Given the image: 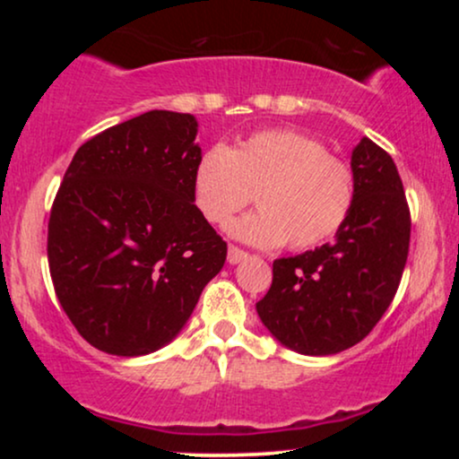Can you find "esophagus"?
Instances as JSON below:
<instances>
[{
	"mask_svg": "<svg viewBox=\"0 0 459 459\" xmlns=\"http://www.w3.org/2000/svg\"><path fill=\"white\" fill-rule=\"evenodd\" d=\"M247 256H250V255H247L246 250H241V247H237V246H229V256H226V259H229L230 265H237V263L246 261Z\"/></svg>",
	"mask_w": 459,
	"mask_h": 459,
	"instance_id": "esophagus-1",
	"label": "esophagus"
}]
</instances>
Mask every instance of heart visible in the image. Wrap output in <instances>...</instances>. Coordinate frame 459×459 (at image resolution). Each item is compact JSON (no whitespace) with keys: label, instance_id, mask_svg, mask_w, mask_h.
I'll return each instance as SVG.
<instances>
[{"label":"heart","instance_id":"obj_1","mask_svg":"<svg viewBox=\"0 0 459 459\" xmlns=\"http://www.w3.org/2000/svg\"><path fill=\"white\" fill-rule=\"evenodd\" d=\"M356 175L319 140L296 129H265L203 152L192 175L198 213L224 226L252 200L259 212L229 233L247 244L293 250L321 246L343 229L356 204Z\"/></svg>","mask_w":459,"mask_h":459}]
</instances>
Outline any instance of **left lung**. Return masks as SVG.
<instances>
[{"mask_svg": "<svg viewBox=\"0 0 459 459\" xmlns=\"http://www.w3.org/2000/svg\"><path fill=\"white\" fill-rule=\"evenodd\" d=\"M356 204L332 244L273 261L256 313L278 343L332 356L362 341L391 307L408 259L410 212L397 166L376 142L351 151Z\"/></svg>", "mask_w": 459, "mask_h": 459, "instance_id": "left-lung-1", "label": "left lung"}]
</instances>
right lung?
<instances>
[{"mask_svg": "<svg viewBox=\"0 0 459 459\" xmlns=\"http://www.w3.org/2000/svg\"><path fill=\"white\" fill-rule=\"evenodd\" d=\"M192 114L151 109L82 144L51 207L47 256L79 334L112 356L161 350L222 270L226 241L198 213Z\"/></svg>", "mask_w": 459, "mask_h": 459, "instance_id": "1", "label": "right lung"}]
</instances>
